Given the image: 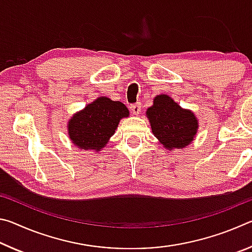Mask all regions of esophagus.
<instances>
[{"instance_id": "34e87169", "label": "esophagus", "mask_w": 252, "mask_h": 252, "mask_svg": "<svg viewBox=\"0 0 252 252\" xmlns=\"http://www.w3.org/2000/svg\"><path fill=\"white\" fill-rule=\"evenodd\" d=\"M130 109L135 116H138V114L141 112V103H140V102H136V103L130 104Z\"/></svg>"}]
</instances>
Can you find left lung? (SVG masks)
<instances>
[{"mask_svg": "<svg viewBox=\"0 0 252 252\" xmlns=\"http://www.w3.org/2000/svg\"><path fill=\"white\" fill-rule=\"evenodd\" d=\"M147 116L153 134L170 150L188 146L197 133L198 121L194 114L189 110H183L168 95L156 96Z\"/></svg>", "mask_w": 252, "mask_h": 252, "instance_id": "left-lung-1", "label": "left lung"}]
</instances>
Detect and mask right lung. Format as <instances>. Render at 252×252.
<instances>
[{
  "label": "right lung",
  "mask_w": 252,
  "mask_h": 252,
  "mask_svg": "<svg viewBox=\"0 0 252 252\" xmlns=\"http://www.w3.org/2000/svg\"><path fill=\"white\" fill-rule=\"evenodd\" d=\"M129 116V110L119 101L99 97L74 114L69 122V134L75 146L83 150H101L112 136L120 119Z\"/></svg>",
  "instance_id": "obj_1"
}]
</instances>
